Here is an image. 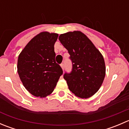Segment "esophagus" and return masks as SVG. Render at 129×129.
Segmentation results:
<instances>
[{
    "label": "esophagus",
    "mask_w": 129,
    "mask_h": 129,
    "mask_svg": "<svg viewBox=\"0 0 129 129\" xmlns=\"http://www.w3.org/2000/svg\"><path fill=\"white\" fill-rule=\"evenodd\" d=\"M60 66H61V67H62V69H64V64H63V63H62L60 64Z\"/></svg>",
    "instance_id": "34e87169"
}]
</instances>
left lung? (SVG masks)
Instances as JSON below:
<instances>
[{"instance_id":"obj_1","label":"left lung","mask_w":129,"mask_h":129,"mask_svg":"<svg viewBox=\"0 0 129 129\" xmlns=\"http://www.w3.org/2000/svg\"><path fill=\"white\" fill-rule=\"evenodd\" d=\"M61 44L68 50L72 69L63 78L70 90L78 97L87 99L102 85L105 75L104 57L90 40L80 31L61 34Z\"/></svg>"}]
</instances>
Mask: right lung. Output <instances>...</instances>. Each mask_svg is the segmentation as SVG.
<instances>
[{"label":"right lung","instance_id":"right-lung-1","mask_svg":"<svg viewBox=\"0 0 129 129\" xmlns=\"http://www.w3.org/2000/svg\"><path fill=\"white\" fill-rule=\"evenodd\" d=\"M58 36L41 32L27 44L18 57L19 77L25 89L36 97L50 95L63 74L55 59L54 44Z\"/></svg>","mask_w":129,"mask_h":129}]
</instances>
